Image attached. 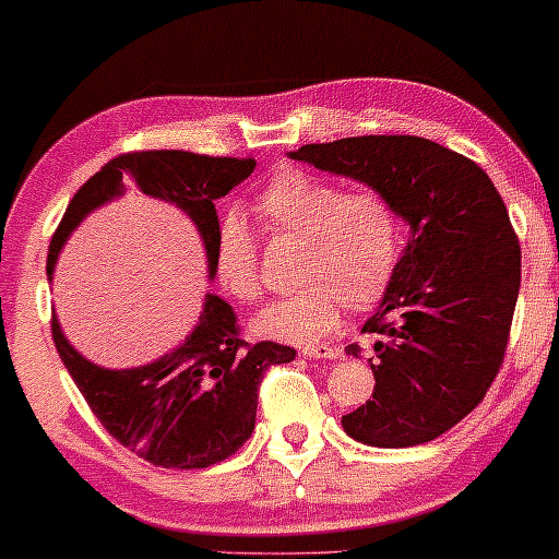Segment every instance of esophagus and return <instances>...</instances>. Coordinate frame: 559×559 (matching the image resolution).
Segmentation results:
<instances>
[{
	"instance_id": "34e87169",
	"label": "esophagus",
	"mask_w": 559,
	"mask_h": 559,
	"mask_svg": "<svg viewBox=\"0 0 559 559\" xmlns=\"http://www.w3.org/2000/svg\"><path fill=\"white\" fill-rule=\"evenodd\" d=\"M302 356L308 358H338L341 350L333 346H325V343H318V346H302Z\"/></svg>"
}]
</instances>
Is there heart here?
I'll return each mask as SVG.
<instances>
[{"instance_id": "heart-1", "label": "heart", "mask_w": 559, "mask_h": 559, "mask_svg": "<svg viewBox=\"0 0 559 559\" xmlns=\"http://www.w3.org/2000/svg\"><path fill=\"white\" fill-rule=\"evenodd\" d=\"M266 224L305 239L300 289L254 318V331L308 346L341 323L343 305L366 312L386 295L404 249V224L381 190H348L302 167H282L257 195ZM213 270L228 295L257 302L264 295L257 243L241 216L228 213L213 243Z\"/></svg>"}]
</instances>
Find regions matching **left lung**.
I'll list each match as a JSON object with an SVG mask.
<instances>
[{
	"mask_svg": "<svg viewBox=\"0 0 559 559\" xmlns=\"http://www.w3.org/2000/svg\"><path fill=\"white\" fill-rule=\"evenodd\" d=\"M289 157L381 190L409 224L392 285L361 328L377 335V386L343 430L377 448L440 438L484 402L507 354L522 249L499 190L473 159L425 136H346Z\"/></svg>",
	"mask_w": 559,
	"mask_h": 559,
	"instance_id": "1",
	"label": "left lung"
}]
</instances>
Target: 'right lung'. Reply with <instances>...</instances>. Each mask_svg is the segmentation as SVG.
Listing matches in <instances>:
<instances>
[{
	"label": "right lung",
	"mask_w": 559,
	"mask_h": 559,
	"mask_svg": "<svg viewBox=\"0 0 559 559\" xmlns=\"http://www.w3.org/2000/svg\"><path fill=\"white\" fill-rule=\"evenodd\" d=\"M254 157H209L182 150L127 152L83 182L60 218L48 249V280L73 228L127 188L173 203L201 234L209 277L218 216L216 198L247 180ZM52 341L75 386L104 430L142 461L163 468H209L226 461L254 432L257 396L264 371L289 364L295 348L274 341L251 346L241 338L236 312L218 295H205L198 325L178 348L136 369H104L83 358L52 316Z\"/></svg>",
	"instance_id": "add662e5"
}]
</instances>
